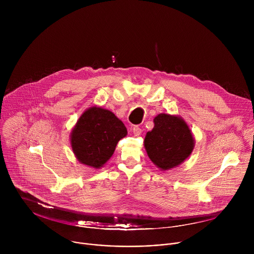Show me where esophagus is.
<instances>
[{"instance_id":"1","label":"esophagus","mask_w":254,"mask_h":254,"mask_svg":"<svg viewBox=\"0 0 254 254\" xmlns=\"http://www.w3.org/2000/svg\"><path fill=\"white\" fill-rule=\"evenodd\" d=\"M131 131L134 135H139L141 133V128L138 127V126H134L132 128H131Z\"/></svg>"}]
</instances>
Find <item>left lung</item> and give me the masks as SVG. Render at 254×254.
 I'll return each mask as SVG.
<instances>
[{
	"label": "left lung",
	"mask_w": 254,
	"mask_h": 254,
	"mask_svg": "<svg viewBox=\"0 0 254 254\" xmlns=\"http://www.w3.org/2000/svg\"><path fill=\"white\" fill-rule=\"evenodd\" d=\"M154 128L147 132L143 146L150 160L161 171H168L186 161L195 147L194 135L180 116L160 114Z\"/></svg>",
	"instance_id": "1"
}]
</instances>
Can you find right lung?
<instances>
[{
  "label": "right lung",
  "instance_id": "1",
  "mask_svg": "<svg viewBox=\"0 0 254 254\" xmlns=\"http://www.w3.org/2000/svg\"><path fill=\"white\" fill-rule=\"evenodd\" d=\"M127 134V127L114 113L92 106L80 116L72 128L70 144L79 163L100 169L114 155L120 139Z\"/></svg>",
  "mask_w": 254,
  "mask_h": 254
}]
</instances>
